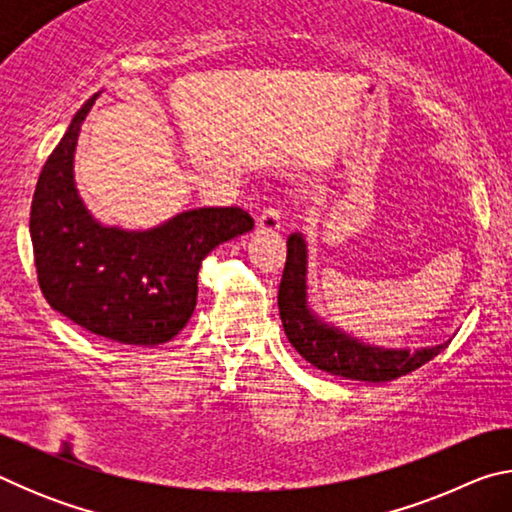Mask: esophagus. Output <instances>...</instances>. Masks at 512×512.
<instances>
[{
	"instance_id": "obj_1",
	"label": "esophagus",
	"mask_w": 512,
	"mask_h": 512,
	"mask_svg": "<svg viewBox=\"0 0 512 512\" xmlns=\"http://www.w3.org/2000/svg\"><path fill=\"white\" fill-rule=\"evenodd\" d=\"M280 228H282L280 210H275V207H266L264 212H259L257 232H277Z\"/></svg>"
}]
</instances>
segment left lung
Listing matches in <instances>:
<instances>
[{
	"label": "left lung",
	"instance_id": "left-lung-1",
	"mask_svg": "<svg viewBox=\"0 0 512 512\" xmlns=\"http://www.w3.org/2000/svg\"><path fill=\"white\" fill-rule=\"evenodd\" d=\"M307 273V241L300 232H293L287 241V264L277 293V307L287 339L300 352V357H305L318 370L357 381H393L438 357L452 341L449 339L433 348L395 350L354 339L343 329L325 323L309 307Z\"/></svg>",
	"mask_w": 512,
	"mask_h": 512
}]
</instances>
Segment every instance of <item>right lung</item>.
I'll use <instances>...</instances> for the list:
<instances>
[{
	"instance_id": "add662e5",
	"label": "right lung",
	"mask_w": 512,
	"mask_h": 512,
	"mask_svg": "<svg viewBox=\"0 0 512 512\" xmlns=\"http://www.w3.org/2000/svg\"><path fill=\"white\" fill-rule=\"evenodd\" d=\"M97 97L76 112L38 178L29 221L38 282L51 309L72 323L151 348L192 318L203 257L255 223L241 207H198L149 230L99 223L74 183L76 142Z\"/></svg>"
}]
</instances>
